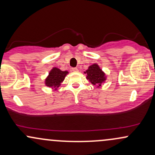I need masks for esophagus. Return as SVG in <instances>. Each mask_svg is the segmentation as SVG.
<instances>
[{
  "instance_id": "esophagus-1",
  "label": "esophagus",
  "mask_w": 155,
  "mask_h": 155,
  "mask_svg": "<svg viewBox=\"0 0 155 155\" xmlns=\"http://www.w3.org/2000/svg\"><path fill=\"white\" fill-rule=\"evenodd\" d=\"M72 71H74V72H78L79 71V69L77 68H72Z\"/></svg>"
}]
</instances>
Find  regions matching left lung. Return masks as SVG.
I'll return each instance as SVG.
<instances>
[{"instance_id":"1","label":"left lung","mask_w":155,"mask_h":155,"mask_svg":"<svg viewBox=\"0 0 155 155\" xmlns=\"http://www.w3.org/2000/svg\"><path fill=\"white\" fill-rule=\"evenodd\" d=\"M87 74V79L93 85L97 87L101 86V84L104 82L106 80L104 73L99 68L97 64H93L90 65L89 68L84 72Z\"/></svg>"}]
</instances>
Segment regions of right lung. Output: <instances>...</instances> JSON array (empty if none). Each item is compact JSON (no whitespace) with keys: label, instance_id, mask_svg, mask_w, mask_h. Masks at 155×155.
Returning a JSON list of instances; mask_svg holds the SVG:
<instances>
[{"label":"right lung","instance_id":"obj_1","mask_svg":"<svg viewBox=\"0 0 155 155\" xmlns=\"http://www.w3.org/2000/svg\"><path fill=\"white\" fill-rule=\"evenodd\" d=\"M68 73V71H62L60 69L54 68L49 72V76L45 80L46 85L47 87H50L57 90V88L60 86L61 82H63Z\"/></svg>","mask_w":155,"mask_h":155}]
</instances>
